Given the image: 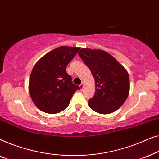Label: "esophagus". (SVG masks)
Here are the masks:
<instances>
[{
	"instance_id": "1",
	"label": "esophagus",
	"mask_w": 159,
	"mask_h": 159,
	"mask_svg": "<svg viewBox=\"0 0 159 159\" xmlns=\"http://www.w3.org/2000/svg\"><path fill=\"white\" fill-rule=\"evenodd\" d=\"M79 86H80V89H83V88H84V84H83V83H82V84H80Z\"/></svg>"
}]
</instances>
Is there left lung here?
Masks as SVG:
<instances>
[{
  "label": "left lung",
  "instance_id": "obj_1",
  "mask_svg": "<svg viewBox=\"0 0 159 159\" xmlns=\"http://www.w3.org/2000/svg\"><path fill=\"white\" fill-rule=\"evenodd\" d=\"M79 55L95 79V93L89 100V107L104 115L115 111L129 94L128 73L115 57L103 50L83 48Z\"/></svg>",
  "mask_w": 159,
  "mask_h": 159
}]
</instances>
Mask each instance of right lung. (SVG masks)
<instances>
[{
  "label": "right lung",
  "mask_w": 159,
  "mask_h": 159,
  "mask_svg": "<svg viewBox=\"0 0 159 159\" xmlns=\"http://www.w3.org/2000/svg\"><path fill=\"white\" fill-rule=\"evenodd\" d=\"M80 50L62 46L39 60L31 73L29 91L36 106L44 112L56 114L69 105L80 87L73 84L66 67Z\"/></svg>",
  "instance_id": "right-lung-1"
}]
</instances>
